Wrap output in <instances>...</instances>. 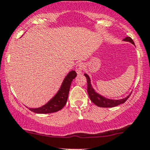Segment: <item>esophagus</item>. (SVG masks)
<instances>
[{"label":"esophagus","instance_id":"obj_1","mask_svg":"<svg viewBox=\"0 0 150 150\" xmlns=\"http://www.w3.org/2000/svg\"><path fill=\"white\" fill-rule=\"evenodd\" d=\"M84 68V64L83 63H79L78 64H77L76 67H75V70H76V72L78 73V75H80V74L82 73V71Z\"/></svg>","mask_w":150,"mask_h":150}]
</instances>
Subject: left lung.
<instances>
[{"label": "left lung", "mask_w": 150, "mask_h": 150, "mask_svg": "<svg viewBox=\"0 0 150 150\" xmlns=\"http://www.w3.org/2000/svg\"><path fill=\"white\" fill-rule=\"evenodd\" d=\"M124 41L130 42L132 44H134V42L132 39L130 37H126L125 38L123 39ZM84 75L86 76V79H87V84H88V88L87 91L88 93V96L90 99L91 100V102L93 104H96V106L100 107H114L116 106H118L119 104H121L125 103V101L129 98V96H131V93L128 95V96H126L124 99H110L105 98L104 96H102L99 93H98L96 91L93 89V88L92 87L91 83V79L89 78L88 75L86 73L84 74Z\"/></svg>", "instance_id": "1"}]
</instances>
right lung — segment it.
Masks as SVG:
<instances>
[{"instance_id": "obj_1", "label": "right lung", "mask_w": 150, "mask_h": 150, "mask_svg": "<svg viewBox=\"0 0 150 150\" xmlns=\"http://www.w3.org/2000/svg\"><path fill=\"white\" fill-rule=\"evenodd\" d=\"M77 73L75 71H70L64 78L59 90L57 91V93L52 99H50L46 104L42 107H38V108H29V110H30L33 112L38 113V114L52 113L62 110L64 107L67 101L72 81H73V79H75Z\"/></svg>"}]
</instances>
